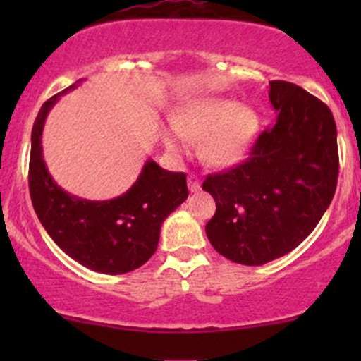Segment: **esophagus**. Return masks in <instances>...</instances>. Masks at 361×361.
I'll return each instance as SVG.
<instances>
[{
    "label": "esophagus",
    "mask_w": 361,
    "mask_h": 361,
    "mask_svg": "<svg viewBox=\"0 0 361 361\" xmlns=\"http://www.w3.org/2000/svg\"><path fill=\"white\" fill-rule=\"evenodd\" d=\"M188 188H190V192H198V190H200V180L193 175L190 176L188 178Z\"/></svg>",
    "instance_id": "34e87169"
}]
</instances>
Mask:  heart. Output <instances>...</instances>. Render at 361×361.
<instances>
[{"label":"heart","mask_w":361,"mask_h":361,"mask_svg":"<svg viewBox=\"0 0 361 361\" xmlns=\"http://www.w3.org/2000/svg\"><path fill=\"white\" fill-rule=\"evenodd\" d=\"M173 128L163 132V144L171 154L188 152L186 140H200L205 163L231 168L247 156L261 130L258 110L234 98L209 97L193 100L173 115Z\"/></svg>","instance_id":"1"}]
</instances>
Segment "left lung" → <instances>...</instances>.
Instances as JSON below:
<instances>
[{
	"label": "left lung",
	"mask_w": 361,
	"mask_h": 361,
	"mask_svg": "<svg viewBox=\"0 0 361 361\" xmlns=\"http://www.w3.org/2000/svg\"><path fill=\"white\" fill-rule=\"evenodd\" d=\"M276 122L261 132L250 157L202 185L215 200L205 233L234 263L259 267L295 250L333 200L338 140L333 114L287 81L270 82Z\"/></svg>",
	"instance_id": "1"
}]
</instances>
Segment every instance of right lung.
I'll return each instance as SVG.
<instances>
[{
    "label": "right lung",
    "mask_w": 361,
    "mask_h": 361,
    "mask_svg": "<svg viewBox=\"0 0 361 361\" xmlns=\"http://www.w3.org/2000/svg\"><path fill=\"white\" fill-rule=\"evenodd\" d=\"M80 82L49 98L34 122L28 169L32 204L44 229L69 258L93 271L122 275L156 252L161 226L188 197L186 175L147 159L134 185L111 200H86L62 190L44 161L42 132L52 106Z\"/></svg>",
    "instance_id": "1"
}]
</instances>
